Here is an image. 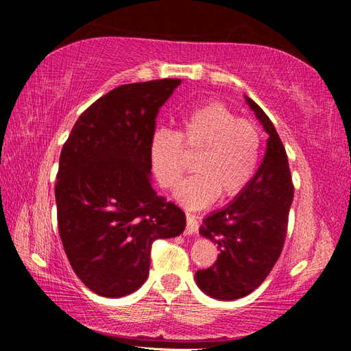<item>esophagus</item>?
Instances as JSON below:
<instances>
[{"instance_id":"obj_1","label":"esophagus","mask_w":351,"mask_h":351,"mask_svg":"<svg viewBox=\"0 0 351 351\" xmlns=\"http://www.w3.org/2000/svg\"><path fill=\"white\" fill-rule=\"evenodd\" d=\"M197 232H198V221H197V218H195L193 215H190V213H187L186 234L192 235V234H197Z\"/></svg>"}]
</instances>
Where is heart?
Returning a JSON list of instances; mask_svg holds the SVG:
<instances>
[{
    "mask_svg": "<svg viewBox=\"0 0 351 351\" xmlns=\"http://www.w3.org/2000/svg\"><path fill=\"white\" fill-rule=\"evenodd\" d=\"M197 153L193 169L175 197L189 209H203L218 198L229 199L251 182L260 154L258 128L221 102H207L187 112L178 133L159 130L150 141V161L162 187L178 186Z\"/></svg>",
    "mask_w": 351,
    "mask_h": 351,
    "instance_id": "obj_1",
    "label": "heart"
}]
</instances>
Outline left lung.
Here are the masks:
<instances>
[{
  "label": "left lung",
  "mask_w": 351,
  "mask_h": 351,
  "mask_svg": "<svg viewBox=\"0 0 351 351\" xmlns=\"http://www.w3.org/2000/svg\"><path fill=\"white\" fill-rule=\"evenodd\" d=\"M269 134L266 153L247 187L232 203L203 219L199 234L217 243L215 263L199 269L195 280L213 299L235 300L258 288L282 254L294 186L288 156L265 111L246 97Z\"/></svg>",
  "instance_id": "left-lung-1"
}]
</instances>
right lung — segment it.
<instances>
[{"label":"right lung","mask_w":351,"mask_h":351,"mask_svg":"<svg viewBox=\"0 0 351 351\" xmlns=\"http://www.w3.org/2000/svg\"><path fill=\"white\" fill-rule=\"evenodd\" d=\"M180 79L121 85L82 112L64 142L56 203L58 232L77 277L123 297L148 277L154 240L178 237L186 215L154 192L150 141Z\"/></svg>","instance_id":"add662e5"}]
</instances>
